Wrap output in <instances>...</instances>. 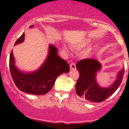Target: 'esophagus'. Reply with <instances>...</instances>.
Masks as SVG:
<instances>
[{
	"instance_id": "obj_1",
	"label": "esophagus",
	"mask_w": 129,
	"mask_h": 129,
	"mask_svg": "<svg viewBox=\"0 0 129 129\" xmlns=\"http://www.w3.org/2000/svg\"><path fill=\"white\" fill-rule=\"evenodd\" d=\"M70 70H75L76 69V64L75 63L72 62L70 66Z\"/></svg>"
}]
</instances>
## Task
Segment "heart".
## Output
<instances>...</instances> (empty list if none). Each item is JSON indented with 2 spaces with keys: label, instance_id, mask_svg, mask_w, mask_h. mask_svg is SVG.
<instances>
[{
  "label": "heart",
  "instance_id": "obj_1",
  "mask_svg": "<svg viewBox=\"0 0 129 129\" xmlns=\"http://www.w3.org/2000/svg\"><path fill=\"white\" fill-rule=\"evenodd\" d=\"M90 42V39H83L82 40H80L79 42H77L76 44H74L73 46L75 49L79 50H81V49H82V48H84L85 46L88 45ZM63 48H64V50L66 51H67V52H68V51H69V50H68L66 47H63ZM90 50L89 49V48H88V49H87L85 51H84V54H85V55H88V54L90 53Z\"/></svg>",
  "mask_w": 129,
  "mask_h": 129
}]
</instances>
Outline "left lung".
I'll return each mask as SVG.
<instances>
[{
	"mask_svg": "<svg viewBox=\"0 0 129 129\" xmlns=\"http://www.w3.org/2000/svg\"><path fill=\"white\" fill-rule=\"evenodd\" d=\"M101 67L100 62L94 59H84L76 63V69L80 74L76 84V92L81 99L89 102H102L119 87L123 78L124 68L118 72L113 84L109 87H102L96 81V74Z\"/></svg>",
	"mask_w": 129,
	"mask_h": 129,
	"instance_id": "8db88e82",
	"label": "left lung"
}]
</instances>
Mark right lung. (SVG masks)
Listing matches in <instances>:
<instances>
[{
	"instance_id": "1",
	"label": "right lung",
	"mask_w": 129,
	"mask_h": 129,
	"mask_svg": "<svg viewBox=\"0 0 129 129\" xmlns=\"http://www.w3.org/2000/svg\"><path fill=\"white\" fill-rule=\"evenodd\" d=\"M33 27L34 25L29 26ZM24 38L23 33L14 45L23 42ZM9 66L11 77L17 88L23 92L34 95H43L48 93L52 88L56 78L69 72V64L58 56L57 49L53 45H49L45 62L36 71L25 72L17 69L13 51L10 53Z\"/></svg>"
}]
</instances>
